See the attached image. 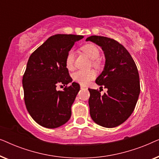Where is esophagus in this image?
Wrapping results in <instances>:
<instances>
[{
    "instance_id": "esophagus-1",
    "label": "esophagus",
    "mask_w": 159,
    "mask_h": 159,
    "mask_svg": "<svg viewBox=\"0 0 159 159\" xmlns=\"http://www.w3.org/2000/svg\"><path fill=\"white\" fill-rule=\"evenodd\" d=\"M80 88L81 89H86V87L84 85H80Z\"/></svg>"
}]
</instances>
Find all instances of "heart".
Returning a JSON list of instances; mask_svg holds the SVG:
<instances>
[{"label": "heart", "instance_id": "heart-1", "mask_svg": "<svg viewBox=\"0 0 159 159\" xmlns=\"http://www.w3.org/2000/svg\"><path fill=\"white\" fill-rule=\"evenodd\" d=\"M82 50L84 53L92 59V64L95 67H99L101 64L99 56L100 50L98 46L92 43L84 45L82 47ZM74 64H75V53L73 50H69L67 52L66 58H65V65L69 70H72L74 69ZM96 76V74L93 70L90 71H77L72 75V79L75 82L85 85L89 82L93 80Z\"/></svg>", "mask_w": 159, "mask_h": 159}]
</instances>
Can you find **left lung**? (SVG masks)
Listing matches in <instances>:
<instances>
[{
    "mask_svg": "<svg viewBox=\"0 0 159 159\" xmlns=\"http://www.w3.org/2000/svg\"><path fill=\"white\" fill-rule=\"evenodd\" d=\"M86 41L95 43L104 52L105 66L95 82L108 89L103 95L98 90L88 89L90 116L102 127H117L135 108L140 92L138 68L127 50L114 39L93 35Z\"/></svg>",
    "mask_w": 159,
    "mask_h": 159,
    "instance_id": "left-lung-1",
    "label": "left lung"
}]
</instances>
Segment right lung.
<instances>
[{
	"label": "right lung",
	"mask_w": 159,
	"mask_h": 159,
	"mask_svg": "<svg viewBox=\"0 0 159 159\" xmlns=\"http://www.w3.org/2000/svg\"><path fill=\"white\" fill-rule=\"evenodd\" d=\"M82 35H53L30 56L22 77L24 98L32 118L46 128H57L69 121L71 106L80 87L72 79L65 65L66 53ZM64 84L63 91L56 90Z\"/></svg>",
	"instance_id": "add662e5"
}]
</instances>
